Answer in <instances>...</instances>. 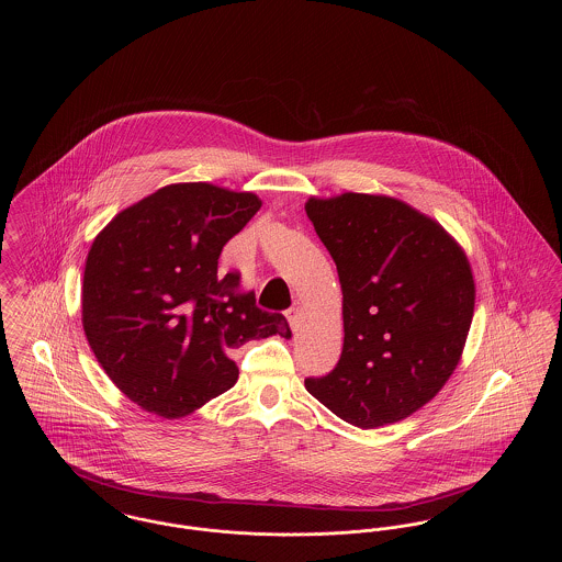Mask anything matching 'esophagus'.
I'll list each match as a JSON object with an SVG mask.
<instances>
[{
  "label": "esophagus",
  "instance_id": "obj_1",
  "mask_svg": "<svg viewBox=\"0 0 562 562\" xmlns=\"http://www.w3.org/2000/svg\"><path fill=\"white\" fill-rule=\"evenodd\" d=\"M299 316H301V307H299V303H293V307L286 310V321L291 324V328H296Z\"/></svg>",
  "mask_w": 562,
  "mask_h": 562
}]
</instances>
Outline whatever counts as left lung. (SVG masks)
Listing matches in <instances>:
<instances>
[{"instance_id":"obj_1","label":"left lung","mask_w":562,"mask_h":562,"mask_svg":"<svg viewBox=\"0 0 562 562\" xmlns=\"http://www.w3.org/2000/svg\"><path fill=\"white\" fill-rule=\"evenodd\" d=\"M305 213L344 291V351L307 392L362 429L431 401L459 362L474 278L459 244L426 214L385 195L312 198Z\"/></svg>"}]
</instances>
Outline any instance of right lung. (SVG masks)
<instances>
[{"instance_id": "1", "label": "right lung", "mask_w": 562, "mask_h": 562, "mask_svg": "<svg viewBox=\"0 0 562 562\" xmlns=\"http://www.w3.org/2000/svg\"><path fill=\"white\" fill-rule=\"evenodd\" d=\"M261 209L255 193L168 186L117 214L92 241L81 322L109 379L166 419L193 413L238 381L229 358L252 339L291 337L257 307L238 271H218L227 241Z\"/></svg>"}]
</instances>
